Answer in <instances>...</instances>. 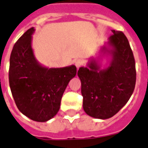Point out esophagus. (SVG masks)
Wrapping results in <instances>:
<instances>
[{
	"mask_svg": "<svg viewBox=\"0 0 148 148\" xmlns=\"http://www.w3.org/2000/svg\"><path fill=\"white\" fill-rule=\"evenodd\" d=\"M83 64H84V62H83L80 59H78V60H77L76 62H75V65H76L77 69H79V68L83 65Z\"/></svg>",
	"mask_w": 148,
	"mask_h": 148,
	"instance_id": "34e87169",
	"label": "esophagus"
}]
</instances>
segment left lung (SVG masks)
Instances as JSON below:
<instances>
[{"label":"left lung","mask_w":148,"mask_h":148,"mask_svg":"<svg viewBox=\"0 0 148 148\" xmlns=\"http://www.w3.org/2000/svg\"><path fill=\"white\" fill-rule=\"evenodd\" d=\"M109 38L113 61L105 70H99L95 61L89 68H80L83 105L85 112L97 119L112 117L126 105L133 92L136 70L133 53L123 32L112 31ZM102 50H107L103 47Z\"/></svg>","instance_id":"1"}]
</instances>
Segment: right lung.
I'll use <instances>...</instances> for the list:
<instances>
[{
  "mask_svg": "<svg viewBox=\"0 0 148 148\" xmlns=\"http://www.w3.org/2000/svg\"><path fill=\"white\" fill-rule=\"evenodd\" d=\"M31 28L15 43L10 59L9 83L17 108L31 120L45 122L58 113L68 83L77 74L74 65L43 68L32 49Z\"/></svg>",
  "mask_w": 148,
  "mask_h": 148,
  "instance_id": "obj_1",
  "label": "right lung"
}]
</instances>
